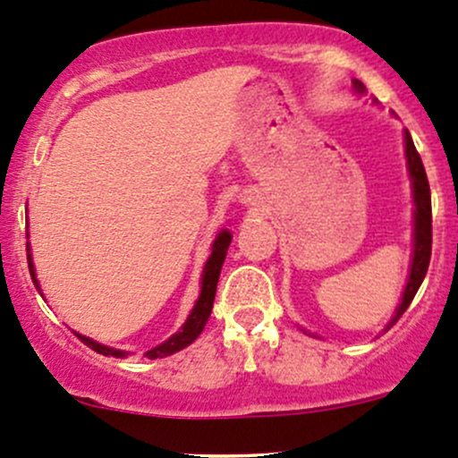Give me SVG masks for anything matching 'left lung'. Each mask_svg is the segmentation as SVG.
Segmentation results:
<instances>
[{"instance_id": "obj_1", "label": "left lung", "mask_w": 458, "mask_h": 458, "mask_svg": "<svg viewBox=\"0 0 458 458\" xmlns=\"http://www.w3.org/2000/svg\"><path fill=\"white\" fill-rule=\"evenodd\" d=\"M354 89L363 90V84L359 80H354ZM404 147H407V162H409V173L411 182H413V199H415V249H413V264H411V275L409 284L404 287L403 302H400L398 311L389 322V327H394L400 320L407 307L413 301V296L418 294L420 285H422L426 270L430 264V250H433V212H430V188H428V177H426L422 157H420L418 148H415L413 140H411V133H404ZM387 327V328H389Z\"/></svg>"}]
</instances>
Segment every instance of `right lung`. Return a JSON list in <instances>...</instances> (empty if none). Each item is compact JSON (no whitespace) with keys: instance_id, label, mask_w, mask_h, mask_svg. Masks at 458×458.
Here are the masks:
<instances>
[{"instance_id":"1","label":"right lung","mask_w":458,"mask_h":458,"mask_svg":"<svg viewBox=\"0 0 458 458\" xmlns=\"http://www.w3.org/2000/svg\"><path fill=\"white\" fill-rule=\"evenodd\" d=\"M229 244H231L229 231H220L218 238H216L214 244H212V255H209L208 264H205V268H203L201 296H199L197 305H194L192 313H190V316H188L186 325L179 328V331L174 333L173 337H168L166 342L160 344V346H156V348H151V351H147L145 357H148V359L168 357V354L182 351V348H186L188 344H192L199 335H201V331L205 328V322H208L209 313H212L214 296H216V285H218L220 268H223V261H225V255H227ZM28 268H30V275H32V281H34L36 290H40L38 281H36V275H34L32 255H30V253H28ZM77 337H80V340L84 342L89 348H92V351H95V352L112 354V357H125V352H123V351H114V348L101 346V344L92 342V340H89V337H84V335H77Z\"/></svg>"}]
</instances>
